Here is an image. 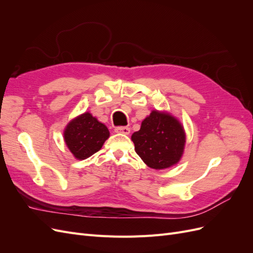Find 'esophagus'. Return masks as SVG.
<instances>
[{
    "label": "esophagus",
    "instance_id": "1",
    "mask_svg": "<svg viewBox=\"0 0 253 253\" xmlns=\"http://www.w3.org/2000/svg\"><path fill=\"white\" fill-rule=\"evenodd\" d=\"M115 132L116 133H120V134H125V135H128L129 132H131V129L127 126H118L115 128Z\"/></svg>",
    "mask_w": 253,
    "mask_h": 253
}]
</instances>
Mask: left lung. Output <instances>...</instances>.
I'll use <instances>...</instances> for the list:
<instances>
[{
  "label": "left lung",
  "mask_w": 253,
  "mask_h": 253,
  "mask_svg": "<svg viewBox=\"0 0 253 253\" xmlns=\"http://www.w3.org/2000/svg\"><path fill=\"white\" fill-rule=\"evenodd\" d=\"M131 138L142 162L154 170L178 164L185 151V129L181 122L168 112L153 110Z\"/></svg>",
  "instance_id": "left-lung-1"
}]
</instances>
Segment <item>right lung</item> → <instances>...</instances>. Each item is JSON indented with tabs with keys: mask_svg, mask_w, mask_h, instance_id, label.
Listing matches in <instances>:
<instances>
[{
	"mask_svg": "<svg viewBox=\"0 0 253 253\" xmlns=\"http://www.w3.org/2000/svg\"><path fill=\"white\" fill-rule=\"evenodd\" d=\"M64 141L74 157L86 159L102 148L110 137L106 126L85 112L68 122L64 128Z\"/></svg>",
	"mask_w": 253,
	"mask_h": 253,
	"instance_id": "1",
	"label": "right lung"
}]
</instances>
